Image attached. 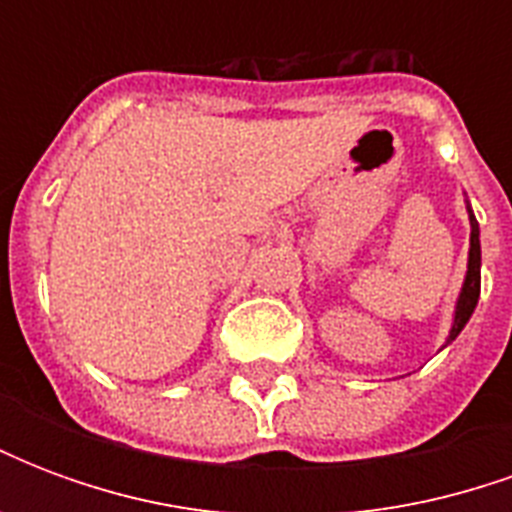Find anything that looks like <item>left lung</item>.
I'll list each match as a JSON object with an SVG mask.
<instances>
[{"label": "left lung", "instance_id": "1", "mask_svg": "<svg viewBox=\"0 0 512 512\" xmlns=\"http://www.w3.org/2000/svg\"><path fill=\"white\" fill-rule=\"evenodd\" d=\"M469 211V263H466V277H463V288L458 293V301H455V315H452V326H450V337H447V345L463 332V326L469 323L472 318L474 307H477V299H480V224L474 219L472 205H466Z\"/></svg>", "mask_w": 512, "mask_h": 512}]
</instances>
